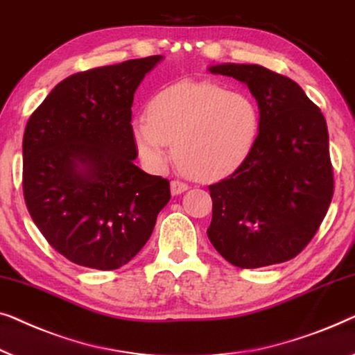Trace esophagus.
I'll return each mask as SVG.
<instances>
[{"label": "esophagus", "mask_w": 355, "mask_h": 355, "mask_svg": "<svg viewBox=\"0 0 355 355\" xmlns=\"http://www.w3.org/2000/svg\"><path fill=\"white\" fill-rule=\"evenodd\" d=\"M171 189H172L173 196H177V194H182L183 191H187V189H188V183L180 182V180H172Z\"/></svg>", "instance_id": "obj_1"}]
</instances>
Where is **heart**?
Here are the masks:
<instances>
[{"label":"heart","instance_id":"obj_1","mask_svg":"<svg viewBox=\"0 0 355 355\" xmlns=\"http://www.w3.org/2000/svg\"><path fill=\"white\" fill-rule=\"evenodd\" d=\"M257 128V107L246 94L209 82H180L153 98L149 114L135 119L133 137L151 166H166L175 144L183 172L216 180L246 159Z\"/></svg>","mask_w":355,"mask_h":355}]
</instances>
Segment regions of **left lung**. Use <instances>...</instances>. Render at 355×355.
Wrapping results in <instances>:
<instances>
[{
    "instance_id": "obj_1",
    "label": "left lung",
    "mask_w": 355,
    "mask_h": 355,
    "mask_svg": "<svg viewBox=\"0 0 355 355\" xmlns=\"http://www.w3.org/2000/svg\"><path fill=\"white\" fill-rule=\"evenodd\" d=\"M209 71L246 83L261 121L246 159L209 187L207 236L239 268L286 262L315 236L333 198L325 117L296 82L257 64H220Z\"/></svg>"
}]
</instances>
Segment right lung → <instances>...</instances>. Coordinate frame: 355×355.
Instances as JSON below:
<instances>
[{
	"label": "right lung",
	"mask_w": 355,
	"mask_h": 355,
	"mask_svg": "<svg viewBox=\"0 0 355 355\" xmlns=\"http://www.w3.org/2000/svg\"><path fill=\"white\" fill-rule=\"evenodd\" d=\"M162 56L64 78L24 132L22 188L46 241L77 266L116 270L151 236L168 180L133 164V94Z\"/></svg>",
	"instance_id": "add662e5"
}]
</instances>
